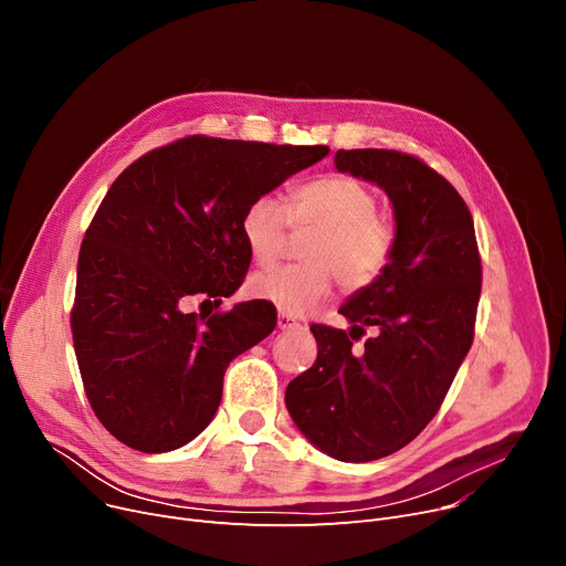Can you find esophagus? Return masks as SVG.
I'll list each match as a JSON object with an SVG mask.
<instances>
[{"instance_id": "1", "label": "esophagus", "mask_w": 566, "mask_h": 566, "mask_svg": "<svg viewBox=\"0 0 566 566\" xmlns=\"http://www.w3.org/2000/svg\"><path fill=\"white\" fill-rule=\"evenodd\" d=\"M277 328L280 331H303V328H307V325L295 316H291V314H280L277 316Z\"/></svg>"}]
</instances>
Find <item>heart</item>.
Returning <instances> with one entry per match:
<instances>
[{"mask_svg": "<svg viewBox=\"0 0 566 566\" xmlns=\"http://www.w3.org/2000/svg\"><path fill=\"white\" fill-rule=\"evenodd\" d=\"M289 224L314 231L303 248L307 263L252 277L250 293L282 314L303 316L328 298L335 280L344 291H363L388 268L397 231L378 213V195L348 174H323L295 186L284 203L261 195L241 218L243 243L261 268L273 265L286 245Z\"/></svg>", "mask_w": 566, "mask_h": 566, "instance_id": "b5f03b06", "label": "heart"}]
</instances>
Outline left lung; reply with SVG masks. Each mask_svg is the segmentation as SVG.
Returning a JSON list of instances; mask_svg holds the SVG:
<instances>
[{"mask_svg":"<svg viewBox=\"0 0 566 566\" xmlns=\"http://www.w3.org/2000/svg\"><path fill=\"white\" fill-rule=\"evenodd\" d=\"M339 171L378 184L395 206L385 273L342 305L350 331L314 323L316 363L286 388L293 422L333 459L395 454L433 420L474 337L482 256L457 188L392 148H339ZM373 331L365 345L357 342Z\"/></svg>","mask_w":566,"mask_h":566,"instance_id":"obj_1","label":"left lung"}]
</instances>
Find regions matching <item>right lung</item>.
<instances>
[{
	"instance_id": "add662e5",
	"label": "right lung",
	"mask_w": 566,
	"mask_h": 566,
	"mask_svg": "<svg viewBox=\"0 0 566 566\" xmlns=\"http://www.w3.org/2000/svg\"><path fill=\"white\" fill-rule=\"evenodd\" d=\"M328 151L188 135L118 174L84 233L71 310L86 399L116 440L171 452L213 420L229 363L275 331L277 312L181 307L192 295L220 305L243 284L248 203Z\"/></svg>"
}]
</instances>
